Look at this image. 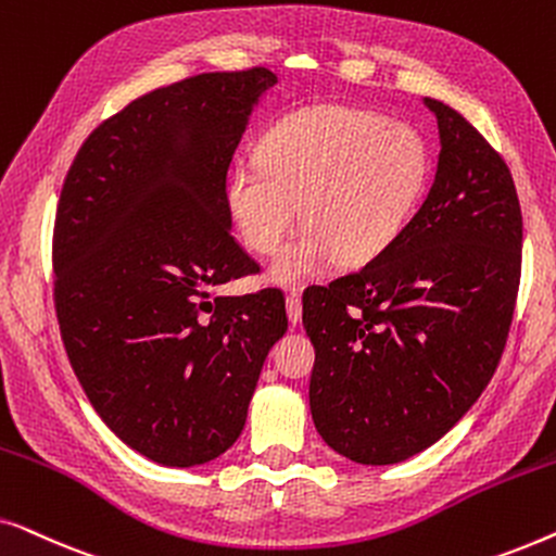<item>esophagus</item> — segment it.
Masks as SVG:
<instances>
[{
	"label": "esophagus",
	"mask_w": 556,
	"mask_h": 556,
	"mask_svg": "<svg viewBox=\"0 0 556 556\" xmlns=\"http://www.w3.org/2000/svg\"><path fill=\"white\" fill-rule=\"evenodd\" d=\"M286 308H288V321L299 324V321H301V314H303L301 295H295V293L288 295V299H286Z\"/></svg>",
	"instance_id": "1"
}]
</instances>
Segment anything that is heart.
I'll use <instances>...</instances> for the list:
<instances>
[{
    "mask_svg": "<svg viewBox=\"0 0 556 556\" xmlns=\"http://www.w3.org/2000/svg\"><path fill=\"white\" fill-rule=\"evenodd\" d=\"M430 147L409 124L371 111L314 105L288 113L263 139L261 162H242L225 189L227 215L257 255H276L270 278L301 286L333 255L364 265L405 232L430 179Z\"/></svg>",
    "mask_w": 556,
    "mask_h": 556,
    "instance_id": "1",
    "label": "heart"
}]
</instances>
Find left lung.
<instances>
[{
    "mask_svg": "<svg viewBox=\"0 0 556 556\" xmlns=\"http://www.w3.org/2000/svg\"><path fill=\"white\" fill-rule=\"evenodd\" d=\"M425 105L440 159L422 207L382 255L303 293L314 425L364 466L425 451L468 413L498 367L519 293L511 172L458 111Z\"/></svg>",
    "mask_w": 556,
    "mask_h": 556,
    "instance_id": "8db88e82",
    "label": "left lung"
}]
</instances>
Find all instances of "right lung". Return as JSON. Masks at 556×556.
Here are the masks:
<instances>
[{"mask_svg": "<svg viewBox=\"0 0 556 556\" xmlns=\"http://www.w3.org/2000/svg\"><path fill=\"white\" fill-rule=\"evenodd\" d=\"M270 86L268 67H248L136 98L83 141L60 192L52 270L67 359L101 420L162 466H200L238 440L288 329L278 288L212 295L257 270L225 189Z\"/></svg>", "mask_w": 556, "mask_h": 556, "instance_id": "obj_1", "label": "right lung"}]
</instances>
